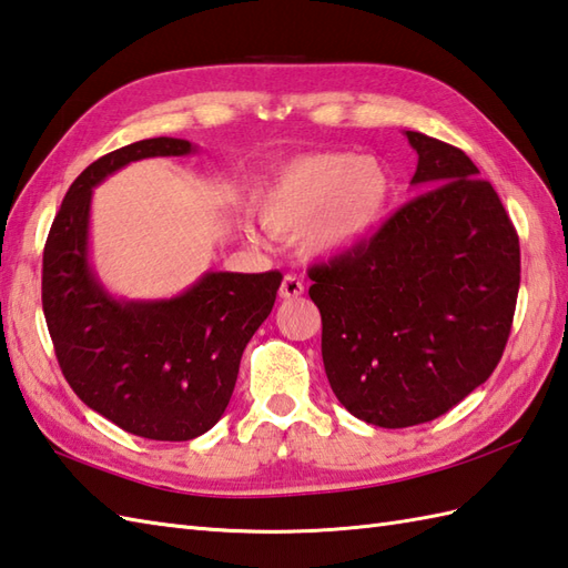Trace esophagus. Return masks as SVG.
<instances>
[{
    "label": "esophagus",
    "mask_w": 568,
    "mask_h": 568,
    "mask_svg": "<svg viewBox=\"0 0 568 568\" xmlns=\"http://www.w3.org/2000/svg\"><path fill=\"white\" fill-rule=\"evenodd\" d=\"M301 294H304V282H301L298 276H294V274H286L282 284H280V296L282 298H296Z\"/></svg>",
    "instance_id": "1"
}]
</instances>
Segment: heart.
<instances>
[{"label": "heart", "instance_id": "1", "mask_svg": "<svg viewBox=\"0 0 568 568\" xmlns=\"http://www.w3.org/2000/svg\"><path fill=\"white\" fill-rule=\"evenodd\" d=\"M394 182L372 155L311 153L284 162L260 186L255 211L264 229L292 237L308 257L333 260L379 229Z\"/></svg>", "mask_w": 568, "mask_h": 568}]
</instances>
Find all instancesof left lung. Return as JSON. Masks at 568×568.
Listing matches in <instances>:
<instances>
[{"instance_id": "1", "label": "left lung", "mask_w": 568, "mask_h": 568, "mask_svg": "<svg viewBox=\"0 0 568 568\" xmlns=\"http://www.w3.org/2000/svg\"><path fill=\"white\" fill-rule=\"evenodd\" d=\"M406 138L420 194L308 272L333 394L390 430L439 418L494 374L520 288V241L496 189L459 148Z\"/></svg>"}]
</instances>
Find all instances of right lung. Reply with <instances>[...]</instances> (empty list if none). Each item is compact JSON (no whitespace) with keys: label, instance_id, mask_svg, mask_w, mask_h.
Here are the masks:
<instances>
[{"label":"right lung","instance_id":"obj_1","mask_svg":"<svg viewBox=\"0 0 568 568\" xmlns=\"http://www.w3.org/2000/svg\"><path fill=\"white\" fill-rule=\"evenodd\" d=\"M194 150L162 135L99 158L68 189L43 250V313L68 384L121 430L162 443L194 439L221 420L243 349L282 284L280 272H206L180 296L125 301L99 282L92 189L129 162Z\"/></svg>","mask_w":568,"mask_h":568}]
</instances>
